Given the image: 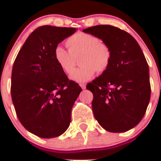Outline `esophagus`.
Here are the masks:
<instances>
[{"instance_id":"esophagus-1","label":"esophagus","mask_w":161,"mask_h":161,"mask_svg":"<svg viewBox=\"0 0 161 161\" xmlns=\"http://www.w3.org/2000/svg\"><path fill=\"white\" fill-rule=\"evenodd\" d=\"M79 86H80V87L82 88V89H86V84H84V83H80V84H79Z\"/></svg>"}]
</instances>
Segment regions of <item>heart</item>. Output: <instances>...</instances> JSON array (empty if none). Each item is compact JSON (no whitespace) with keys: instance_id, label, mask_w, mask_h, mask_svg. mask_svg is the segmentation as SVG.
Instances as JSON below:
<instances>
[{"instance_id":"obj_1","label":"heart","mask_w":161,"mask_h":161,"mask_svg":"<svg viewBox=\"0 0 161 161\" xmlns=\"http://www.w3.org/2000/svg\"><path fill=\"white\" fill-rule=\"evenodd\" d=\"M66 45L69 51L57 45L53 51V57L63 71L69 74L75 66V57L81 54L80 63L82 66L70 75L72 80L86 82L97 71L103 73L108 69L112 59L111 49L95 36L77 32L66 40Z\"/></svg>"}]
</instances>
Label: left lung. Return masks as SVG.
I'll return each instance as SVG.
<instances>
[{"instance_id": "left-lung-1", "label": "left lung", "mask_w": 161, "mask_h": 161, "mask_svg": "<svg viewBox=\"0 0 161 161\" xmlns=\"http://www.w3.org/2000/svg\"><path fill=\"white\" fill-rule=\"evenodd\" d=\"M107 44L112 59L108 69L86 88L93 94L94 116L108 132H123L137 125L151 97L149 68L136 40L110 25L83 29Z\"/></svg>"}]
</instances>
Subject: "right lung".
Instances as JSON below:
<instances>
[{
	"instance_id": "1",
	"label": "right lung",
	"mask_w": 161,
	"mask_h": 161,
	"mask_svg": "<svg viewBox=\"0 0 161 161\" xmlns=\"http://www.w3.org/2000/svg\"><path fill=\"white\" fill-rule=\"evenodd\" d=\"M75 28L43 25L31 33L18 53L11 75V97L21 124L50 138L69 127L71 110L82 92L55 61L53 51Z\"/></svg>"
}]
</instances>
